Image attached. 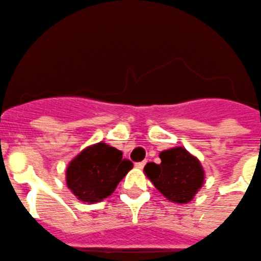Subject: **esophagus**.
Listing matches in <instances>:
<instances>
[{"label": "esophagus", "instance_id": "1", "mask_svg": "<svg viewBox=\"0 0 261 261\" xmlns=\"http://www.w3.org/2000/svg\"><path fill=\"white\" fill-rule=\"evenodd\" d=\"M146 163H147V161H146V160L140 161V163H136V168H138V169H142L143 166L146 165Z\"/></svg>", "mask_w": 261, "mask_h": 261}]
</instances>
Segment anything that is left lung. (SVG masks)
Wrapping results in <instances>:
<instances>
[{
	"label": "left lung",
	"mask_w": 261,
	"mask_h": 261,
	"mask_svg": "<svg viewBox=\"0 0 261 261\" xmlns=\"http://www.w3.org/2000/svg\"><path fill=\"white\" fill-rule=\"evenodd\" d=\"M160 159V164L148 163L145 166L146 175L168 200L187 203L203 183L200 161L183 147L163 151Z\"/></svg>",
	"instance_id": "1"
}]
</instances>
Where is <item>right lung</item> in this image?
I'll return each mask as SVG.
<instances>
[{"mask_svg": "<svg viewBox=\"0 0 261 261\" xmlns=\"http://www.w3.org/2000/svg\"><path fill=\"white\" fill-rule=\"evenodd\" d=\"M133 168L123 152L106 143H96L82 151L66 169V185L84 202H98L110 196Z\"/></svg>", "mask_w": 261, "mask_h": 261, "instance_id": "add662e5", "label": "right lung"}]
</instances>
